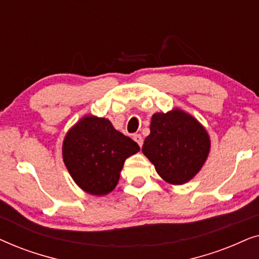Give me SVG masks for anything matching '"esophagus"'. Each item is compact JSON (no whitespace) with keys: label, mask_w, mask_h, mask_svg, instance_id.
Instances as JSON below:
<instances>
[{"label":"esophagus","mask_w":259,"mask_h":259,"mask_svg":"<svg viewBox=\"0 0 259 259\" xmlns=\"http://www.w3.org/2000/svg\"><path fill=\"white\" fill-rule=\"evenodd\" d=\"M133 139H134V141H136V143H137L138 145H139L140 147L143 146L144 140H143V137H141L140 134H134V136H133Z\"/></svg>","instance_id":"1"}]
</instances>
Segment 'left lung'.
I'll return each mask as SVG.
<instances>
[{
	"label": "left lung",
	"mask_w": 259,
	"mask_h": 259,
	"mask_svg": "<svg viewBox=\"0 0 259 259\" xmlns=\"http://www.w3.org/2000/svg\"><path fill=\"white\" fill-rule=\"evenodd\" d=\"M143 153L165 182L182 185L193 178L210 152V137L192 115L182 109L155 113Z\"/></svg>",
	"instance_id": "left-lung-1"
}]
</instances>
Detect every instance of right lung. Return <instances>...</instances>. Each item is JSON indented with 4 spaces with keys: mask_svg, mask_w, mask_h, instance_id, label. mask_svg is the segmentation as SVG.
Segmentation results:
<instances>
[{
    "mask_svg": "<svg viewBox=\"0 0 259 259\" xmlns=\"http://www.w3.org/2000/svg\"><path fill=\"white\" fill-rule=\"evenodd\" d=\"M139 150V145L116 131L108 119L87 115L66 134L62 157L80 189L105 196L118 184L126 159Z\"/></svg>",
    "mask_w": 259,
    "mask_h": 259,
    "instance_id": "obj_1",
    "label": "right lung"
}]
</instances>
